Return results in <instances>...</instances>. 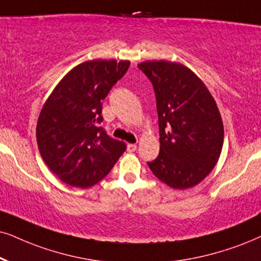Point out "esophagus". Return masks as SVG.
Returning <instances> with one entry per match:
<instances>
[{
  "mask_svg": "<svg viewBox=\"0 0 261 261\" xmlns=\"http://www.w3.org/2000/svg\"><path fill=\"white\" fill-rule=\"evenodd\" d=\"M136 149H137L136 144H134V143H128L127 144V151H130V153H133V151H135Z\"/></svg>",
  "mask_w": 261,
  "mask_h": 261,
  "instance_id": "obj_1",
  "label": "esophagus"
}]
</instances>
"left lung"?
<instances>
[{
	"instance_id": "left-lung-1",
	"label": "left lung",
	"mask_w": 261,
	"mask_h": 261,
	"mask_svg": "<svg viewBox=\"0 0 261 261\" xmlns=\"http://www.w3.org/2000/svg\"><path fill=\"white\" fill-rule=\"evenodd\" d=\"M137 66L153 84L159 117L160 153L148 166L173 189L195 187L222 153L224 126L216 101L182 64L159 60Z\"/></svg>"
}]
</instances>
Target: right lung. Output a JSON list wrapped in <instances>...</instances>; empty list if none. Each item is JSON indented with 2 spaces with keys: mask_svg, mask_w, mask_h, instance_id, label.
Returning a JSON list of instances; mask_svg holds the SVG:
<instances>
[{
  "mask_svg": "<svg viewBox=\"0 0 261 261\" xmlns=\"http://www.w3.org/2000/svg\"><path fill=\"white\" fill-rule=\"evenodd\" d=\"M130 61L90 60L68 72L45 101L36 137L43 160L72 187L100 182L126 149L101 126L102 100L126 73Z\"/></svg>",
  "mask_w": 261,
  "mask_h": 261,
  "instance_id": "obj_1",
  "label": "right lung"
}]
</instances>
